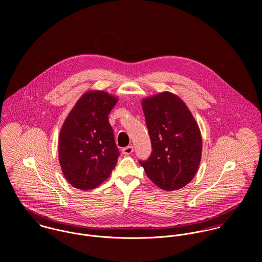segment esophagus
<instances>
[{"label":"esophagus","instance_id":"34e87169","mask_svg":"<svg viewBox=\"0 0 262 262\" xmlns=\"http://www.w3.org/2000/svg\"><path fill=\"white\" fill-rule=\"evenodd\" d=\"M134 151V147L133 146H127V147H124L123 149H122V153L124 154V155H130L132 152Z\"/></svg>","mask_w":262,"mask_h":262}]
</instances>
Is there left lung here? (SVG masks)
Returning a JSON list of instances; mask_svg holds the SVG:
<instances>
[{
	"mask_svg": "<svg viewBox=\"0 0 262 262\" xmlns=\"http://www.w3.org/2000/svg\"><path fill=\"white\" fill-rule=\"evenodd\" d=\"M152 152L139 161L150 181L163 190L186 187L202 157V136L185 102L170 92L142 100Z\"/></svg>",
	"mask_w": 262,
	"mask_h": 262,
	"instance_id": "8db88e82",
	"label": "left lung"
}]
</instances>
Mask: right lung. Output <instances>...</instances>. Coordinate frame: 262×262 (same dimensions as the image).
Segmentation results:
<instances>
[{"label":"right lung","mask_w":262,"mask_h":262,"mask_svg":"<svg viewBox=\"0 0 262 262\" xmlns=\"http://www.w3.org/2000/svg\"><path fill=\"white\" fill-rule=\"evenodd\" d=\"M118 97L88 91L68 115L58 136L62 173L75 188L99 187L111 174L120 152L115 143L109 114Z\"/></svg>","instance_id":"1"}]
</instances>
